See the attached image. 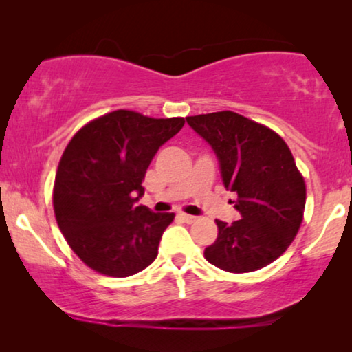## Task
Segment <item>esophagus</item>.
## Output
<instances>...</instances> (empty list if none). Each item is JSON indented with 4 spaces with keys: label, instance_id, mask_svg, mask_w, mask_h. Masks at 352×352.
<instances>
[{
    "label": "esophagus",
    "instance_id": "obj_1",
    "mask_svg": "<svg viewBox=\"0 0 352 352\" xmlns=\"http://www.w3.org/2000/svg\"><path fill=\"white\" fill-rule=\"evenodd\" d=\"M179 218L184 221V223H187V224H192V223H195V221H197V216L186 214V213H179Z\"/></svg>",
    "mask_w": 352,
    "mask_h": 352
}]
</instances>
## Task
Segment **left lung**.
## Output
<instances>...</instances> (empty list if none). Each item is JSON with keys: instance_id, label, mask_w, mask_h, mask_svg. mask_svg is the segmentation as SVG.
I'll return each mask as SVG.
<instances>
[{"instance_id": "8db88e82", "label": "left lung", "mask_w": 352, "mask_h": 352, "mask_svg": "<svg viewBox=\"0 0 352 352\" xmlns=\"http://www.w3.org/2000/svg\"><path fill=\"white\" fill-rule=\"evenodd\" d=\"M186 120L213 148L240 213L232 224L216 221L218 239L205 248L206 261L235 274L276 261L295 239L306 204L305 179L290 148L272 129L229 110Z\"/></svg>"}]
</instances>
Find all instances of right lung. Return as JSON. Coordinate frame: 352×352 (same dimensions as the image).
I'll return each mask as SVG.
<instances>
[{"mask_svg": "<svg viewBox=\"0 0 352 352\" xmlns=\"http://www.w3.org/2000/svg\"><path fill=\"white\" fill-rule=\"evenodd\" d=\"M184 123L115 110L85 124L69 142L52 205L60 232L86 266L129 277L157 258L175 213H153L136 201L152 158Z\"/></svg>", "mask_w": 352, "mask_h": 352, "instance_id": "1", "label": "right lung"}]
</instances>
